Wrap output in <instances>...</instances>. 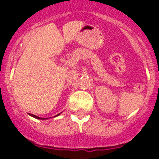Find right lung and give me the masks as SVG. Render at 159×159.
Returning a JSON list of instances; mask_svg holds the SVG:
<instances>
[{
	"mask_svg": "<svg viewBox=\"0 0 159 159\" xmlns=\"http://www.w3.org/2000/svg\"><path fill=\"white\" fill-rule=\"evenodd\" d=\"M59 114H60V113H59ZM59 114H58L57 116H59ZM30 116H31V117H35V118H37V119H47V118H42V117H37V116H36V115H33V114H30Z\"/></svg>",
	"mask_w": 159,
	"mask_h": 159,
	"instance_id": "1",
	"label": "right lung"
}]
</instances>
